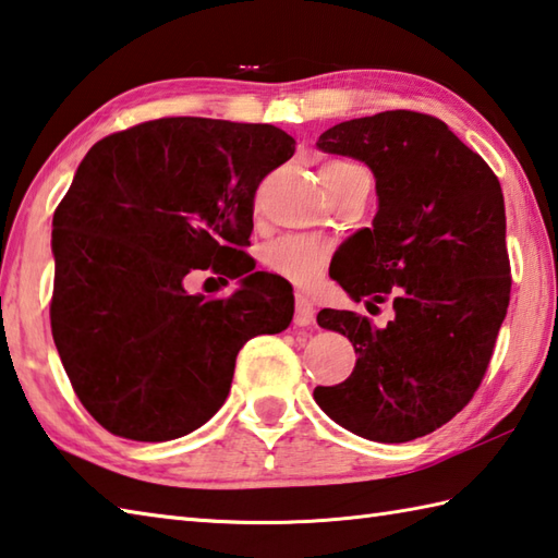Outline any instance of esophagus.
Returning a JSON list of instances; mask_svg holds the SVG:
<instances>
[{"label":"esophagus","mask_w":558,"mask_h":558,"mask_svg":"<svg viewBox=\"0 0 558 558\" xmlns=\"http://www.w3.org/2000/svg\"><path fill=\"white\" fill-rule=\"evenodd\" d=\"M293 323L299 327H308L315 323V305L305 293H295V313Z\"/></svg>","instance_id":"esophagus-1"}]
</instances>
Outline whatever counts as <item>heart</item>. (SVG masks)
<instances>
[{"instance_id": "b5f03b06", "label": "heart", "mask_w": 558, "mask_h": 558, "mask_svg": "<svg viewBox=\"0 0 558 558\" xmlns=\"http://www.w3.org/2000/svg\"><path fill=\"white\" fill-rule=\"evenodd\" d=\"M351 166V163H329ZM327 168V166H325ZM329 259V245L305 235H283L263 250V267L299 287H311Z\"/></svg>"}]
</instances>
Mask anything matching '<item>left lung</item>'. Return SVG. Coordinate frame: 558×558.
Masks as SVG:
<instances>
[{
	"label": "left lung",
	"instance_id": "8db88e82",
	"mask_svg": "<svg viewBox=\"0 0 558 558\" xmlns=\"http://www.w3.org/2000/svg\"><path fill=\"white\" fill-rule=\"evenodd\" d=\"M317 146L373 170L378 214L339 250L335 279L354 301H390L395 317L378 329L354 311L317 313L359 359L344 383L317 385L315 402L361 438H422L468 407L508 311L501 183L446 122L416 110L339 122Z\"/></svg>",
	"mask_w": 558,
	"mask_h": 558
}]
</instances>
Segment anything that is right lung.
I'll use <instances>...</instances> for the list:
<instances>
[{"label":"right lung","instance_id":"obj_1","mask_svg":"<svg viewBox=\"0 0 558 558\" xmlns=\"http://www.w3.org/2000/svg\"><path fill=\"white\" fill-rule=\"evenodd\" d=\"M295 151L275 124L161 118L90 146L52 216L50 325L78 402L112 436L199 428L231 390L247 339L293 317L287 283L245 253L255 192ZM243 278L190 296L192 268Z\"/></svg>","mask_w":558,"mask_h":558}]
</instances>
